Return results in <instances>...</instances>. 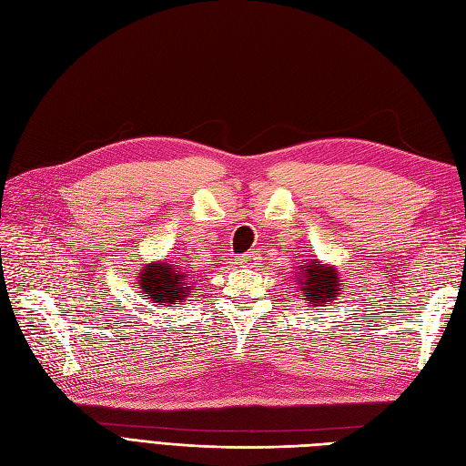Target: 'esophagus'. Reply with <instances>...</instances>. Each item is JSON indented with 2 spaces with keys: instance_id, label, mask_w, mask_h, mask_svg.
Returning a JSON list of instances; mask_svg holds the SVG:
<instances>
[{
  "instance_id": "obj_1",
  "label": "esophagus",
  "mask_w": 466,
  "mask_h": 466,
  "mask_svg": "<svg viewBox=\"0 0 466 466\" xmlns=\"http://www.w3.org/2000/svg\"><path fill=\"white\" fill-rule=\"evenodd\" d=\"M237 264L241 268H252V266L258 264V257L257 255H243V257L237 258Z\"/></svg>"
}]
</instances>
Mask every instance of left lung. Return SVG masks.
Wrapping results in <instances>:
<instances>
[{"instance_id":"8db88e82","label":"left lung","mask_w":466,"mask_h":466,"mask_svg":"<svg viewBox=\"0 0 466 466\" xmlns=\"http://www.w3.org/2000/svg\"><path fill=\"white\" fill-rule=\"evenodd\" d=\"M295 276H298L295 281L299 284L307 307H327L332 299L340 298V291L344 289L338 268L320 262L317 257L303 260V266Z\"/></svg>"}]
</instances>
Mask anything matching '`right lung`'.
I'll use <instances>...</instances> for the list:
<instances>
[{"label":"right lung","mask_w":466,"mask_h":466,"mask_svg":"<svg viewBox=\"0 0 466 466\" xmlns=\"http://www.w3.org/2000/svg\"><path fill=\"white\" fill-rule=\"evenodd\" d=\"M188 274L180 270V266L171 264V260H157L144 266L137 274L139 295L149 299L157 307H178L192 291V281Z\"/></svg>","instance_id":"right-lung-1"}]
</instances>
